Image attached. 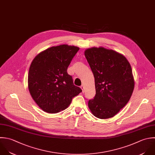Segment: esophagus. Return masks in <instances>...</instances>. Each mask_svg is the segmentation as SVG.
<instances>
[{
  "instance_id": "esophagus-1",
  "label": "esophagus",
  "mask_w": 155,
  "mask_h": 155,
  "mask_svg": "<svg viewBox=\"0 0 155 155\" xmlns=\"http://www.w3.org/2000/svg\"><path fill=\"white\" fill-rule=\"evenodd\" d=\"M80 87H81V90H82V92L84 93V89L83 85H81V86H80Z\"/></svg>"
}]
</instances>
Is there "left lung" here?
<instances>
[{"label":"left lung","mask_w":155,"mask_h":155,"mask_svg":"<svg viewBox=\"0 0 155 155\" xmlns=\"http://www.w3.org/2000/svg\"><path fill=\"white\" fill-rule=\"evenodd\" d=\"M84 55L95 78L96 94L88 102L100 119L114 117L129 102L135 87L130 63L123 54L103 47H92Z\"/></svg>","instance_id":"obj_1"}]
</instances>
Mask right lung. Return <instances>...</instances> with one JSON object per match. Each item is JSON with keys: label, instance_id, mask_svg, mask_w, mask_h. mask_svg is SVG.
Listing matches in <instances>:
<instances>
[{"label": "right lung", "instance_id": "obj_1", "mask_svg": "<svg viewBox=\"0 0 155 155\" xmlns=\"http://www.w3.org/2000/svg\"><path fill=\"white\" fill-rule=\"evenodd\" d=\"M79 49L68 45L52 46L40 52L32 61L28 72V89L43 111L55 114L65 110L72 98L81 92L67 72Z\"/></svg>", "mask_w": 155, "mask_h": 155}]
</instances>
